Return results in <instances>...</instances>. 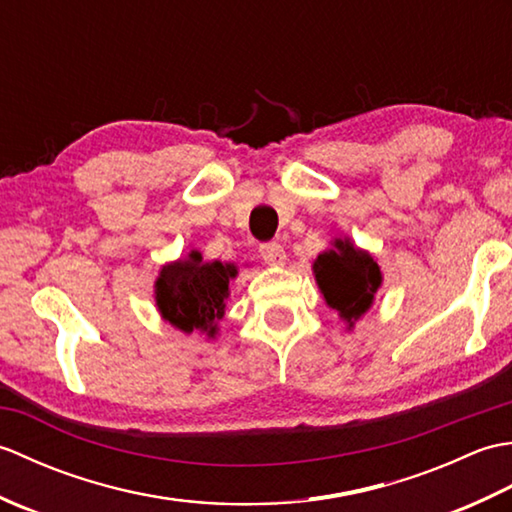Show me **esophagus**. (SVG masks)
<instances>
[{"label":"esophagus","mask_w":512,"mask_h":512,"mask_svg":"<svg viewBox=\"0 0 512 512\" xmlns=\"http://www.w3.org/2000/svg\"><path fill=\"white\" fill-rule=\"evenodd\" d=\"M259 253H262V259L270 266H284L286 264V250H284V246L277 244V242L262 244Z\"/></svg>","instance_id":"34e87169"}]
</instances>
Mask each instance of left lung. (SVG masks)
Instances as JSON below:
<instances>
[{"instance_id":"8db88e82","label":"left lung","mask_w":512,"mask_h":512,"mask_svg":"<svg viewBox=\"0 0 512 512\" xmlns=\"http://www.w3.org/2000/svg\"><path fill=\"white\" fill-rule=\"evenodd\" d=\"M312 275L328 308L339 312L347 330L374 306L383 286V273L369 250L358 248L350 237H334L330 248L314 259Z\"/></svg>"}]
</instances>
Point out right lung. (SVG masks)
<instances>
[{"label": "right lung", "mask_w": 512, "mask_h": 512, "mask_svg": "<svg viewBox=\"0 0 512 512\" xmlns=\"http://www.w3.org/2000/svg\"><path fill=\"white\" fill-rule=\"evenodd\" d=\"M237 277L231 262H204L200 250L167 262L154 281V299L162 321L191 334L198 330L206 339H215L217 323L224 319L226 301L231 297L228 284Z\"/></svg>", "instance_id": "add662e5"}]
</instances>
